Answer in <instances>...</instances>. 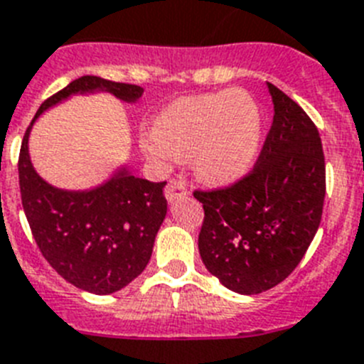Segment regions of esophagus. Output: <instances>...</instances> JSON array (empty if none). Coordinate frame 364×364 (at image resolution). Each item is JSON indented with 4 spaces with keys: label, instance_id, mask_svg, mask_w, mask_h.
<instances>
[{
    "label": "esophagus",
    "instance_id": "34e87169",
    "mask_svg": "<svg viewBox=\"0 0 364 364\" xmlns=\"http://www.w3.org/2000/svg\"><path fill=\"white\" fill-rule=\"evenodd\" d=\"M188 194H191V187H188V181L183 176L170 179V183L164 188V196H166L168 201H176L179 198L188 196Z\"/></svg>",
    "mask_w": 364,
    "mask_h": 364
}]
</instances>
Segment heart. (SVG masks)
Listing matches in <instances>:
<instances>
[{"label":"heart","instance_id":"heart-1","mask_svg":"<svg viewBox=\"0 0 364 364\" xmlns=\"http://www.w3.org/2000/svg\"><path fill=\"white\" fill-rule=\"evenodd\" d=\"M261 111L244 90L179 97L140 133V148L161 164L194 157L201 181L224 185L242 176L257 157Z\"/></svg>","mask_w":364,"mask_h":364}]
</instances>
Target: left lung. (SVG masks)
I'll return each mask as SVG.
<instances>
[{"label":"left lung","mask_w":364,"mask_h":364,"mask_svg":"<svg viewBox=\"0 0 364 364\" xmlns=\"http://www.w3.org/2000/svg\"><path fill=\"white\" fill-rule=\"evenodd\" d=\"M274 120L246 176L194 191L203 203L198 248L207 270L239 294H261L291 276L322 220L326 161L316 125L268 83Z\"/></svg>","instance_id":"8db88e82"}]
</instances>
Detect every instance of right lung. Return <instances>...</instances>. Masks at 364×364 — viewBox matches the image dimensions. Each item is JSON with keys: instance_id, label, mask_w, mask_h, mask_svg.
I'll return each instance as SVG.
<instances>
[{"instance_id": "add662e5", "label": "right lung", "mask_w": 364, "mask_h": 364, "mask_svg": "<svg viewBox=\"0 0 364 364\" xmlns=\"http://www.w3.org/2000/svg\"><path fill=\"white\" fill-rule=\"evenodd\" d=\"M94 90H107L124 102H136L144 92L136 85L83 75L48 97L36 116L72 94ZM33 122L21 140L18 176L21 205L36 246L53 270L81 291H120L144 272L151 257L155 235L166 216V181L151 183L120 170L111 181L87 192L51 187L29 159Z\"/></svg>"}]
</instances>
